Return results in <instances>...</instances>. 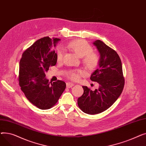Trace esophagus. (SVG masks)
I'll return each instance as SVG.
<instances>
[{
  "mask_svg": "<svg viewBox=\"0 0 146 146\" xmlns=\"http://www.w3.org/2000/svg\"><path fill=\"white\" fill-rule=\"evenodd\" d=\"M66 86H67V88H72L74 86V84L72 83H70V82H67L66 83Z\"/></svg>",
  "mask_w": 146,
  "mask_h": 146,
  "instance_id": "34e87169",
  "label": "esophagus"
}]
</instances>
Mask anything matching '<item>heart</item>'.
<instances>
[{"label": "heart", "instance_id": "obj_1", "mask_svg": "<svg viewBox=\"0 0 146 146\" xmlns=\"http://www.w3.org/2000/svg\"><path fill=\"white\" fill-rule=\"evenodd\" d=\"M67 48L73 51L78 57L83 58V63L89 70H94L96 68L100 61V57L98 54L93 52V48L87 42L83 40H75L67 45ZM64 56V50L58 48L57 51V59L61 61ZM73 80L78 79V74L75 72H70L68 74Z\"/></svg>", "mask_w": 146, "mask_h": 146}]
</instances>
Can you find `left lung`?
<instances>
[{"instance_id": "obj_1", "label": "left lung", "mask_w": 146, "mask_h": 146, "mask_svg": "<svg viewBox=\"0 0 146 146\" xmlns=\"http://www.w3.org/2000/svg\"><path fill=\"white\" fill-rule=\"evenodd\" d=\"M93 44L100 54V61L90 79L98 82L99 86L94 91L82 86L83 94L78 99L80 109L90 115L102 112L111 107L121 94L125 83L117 52L101 40L95 41Z\"/></svg>"}]
</instances>
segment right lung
<instances>
[{
	"instance_id": "1",
	"label": "right lung",
	"mask_w": 146,
	"mask_h": 146,
	"mask_svg": "<svg viewBox=\"0 0 146 146\" xmlns=\"http://www.w3.org/2000/svg\"><path fill=\"white\" fill-rule=\"evenodd\" d=\"M59 38L45 36L36 41L22 54L19 62V83L28 100L41 110L51 108L66 89L62 80L49 82L45 73L57 63L54 47Z\"/></svg>"
}]
</instances>
